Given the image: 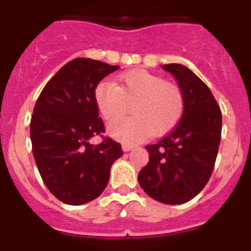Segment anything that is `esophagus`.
I'll list each match as a JSON object with an SVG mask.
<instances>
[{
	"label": "esophagus",
	"instance_id": "1",
	"mask_svg": "<svg viewBox=\"0 0 251 251\" xmlns=\"http://www.w3.org/2000/svg\"><path fill=\"white\" fill-rule=\"evenodd\" d=\"M133 148H134V146L133 145H128V143H123V145H122V150H123L124 152H129V151L133 150Z\"/></svg>",
	"mask_w": 251,
	"mask_h": 251
}]
</instances>
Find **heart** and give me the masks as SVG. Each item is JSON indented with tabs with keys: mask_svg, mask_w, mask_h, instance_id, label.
Returning a JSON list of instances; mask_svg holds the SVG:
<instances>
[{
	"mask_svg": "<svg viewBox=\"0 0 251 251\" xmlns=\"http://www.w3.org/2000/svg\"><path fill=\"white\" fill-rule=\"evenodd\" d=\"M94 98L101 117L109 122L123 117L132 104V117L109 126L114 138L130 143L150 133L161 136L170 132L181 121L186 106L185 93L178 84L146 70L121 74L117 84L100 81Z\"/></svg>",
	"mask_w": 251,
	"mask_h": 251,
	"instance_id": "heart-1",
	"label": "heart"
}]
</instances>
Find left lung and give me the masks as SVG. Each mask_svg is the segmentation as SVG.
I'll list each match as a JSON object with an SVG mask.
<instances>
[{"label":"left lung","mask_w":251,"mask_h":251,"mask_svg":"<svg viewBox=\"0 0 251 251\" xmlns=\"http://www.w3.org/2000/svg\"><path fill=\"white\" fill-rule=\"evenodd\" d=\"M176 77L186 106L176 127L154 145L146 146L150 162L138 182L150 197L167 205L194 199L211 177L221 139L220 106L196 74L179 64L162 65Z\"/></svg>","instance_id":"obj_1"}]
</instances>
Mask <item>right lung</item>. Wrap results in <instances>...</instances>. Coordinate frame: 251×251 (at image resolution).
Wrapping results in <instances>:
<instances>
[{
    "label": "right lung",
    "mask_w": 251,
    "mask_h": 251,
    "mask_svg": "<svg viewBox=\"0 0 251 251\" xmlns=\"http://www.w3.org/2000/svg\"><path fill=\"white\" fill-rule=\"evenodd\" d=\"M92 59L69 61L51 77L35 104L30 123L32 153L49 191L61 202L83 205L100 196L121 143L105 132L94 98L99 81L118 70ZM102 137L99 145L89 139Z\"/></svg>",
    "instance_id": "obj_1"
}]
</instances>
